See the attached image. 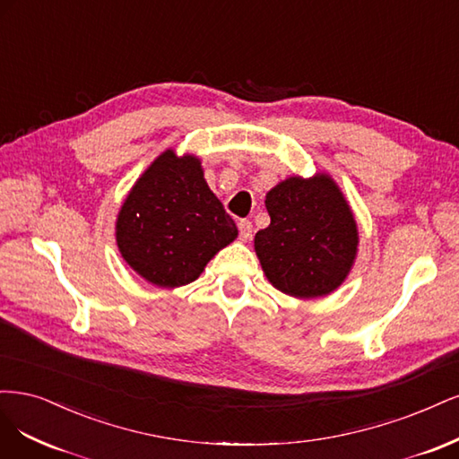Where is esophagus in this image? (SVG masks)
Masks as SVG:
<instances>
[{"instance_id":"esophagus-1","label":"esophagus","mask_w":459,"mask_h":459,"mask_svg":"<svg viewBox=\"0 0 459 459\" xmlns=\"http://www.w3.org/2000/svg\"><path fill=\"white\" fill-rule=\"evenodd\" d=\"M238 230H240V240H249L251 238V232H254V225H251V221L242 219L238 221Z\"/></svg>"}]
</instances>
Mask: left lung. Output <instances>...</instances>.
<instances>
[{"label": "left lung", "instance_id": "obj_1", "mask_svg": "<svg viewBox=\"0 0 459 459\" xmlns=\"http://www.w3.org/2000/svg\"><path fill=\"white\" fill-rule=\"evenodd\" d=\"M271 225L255 234V254L269 282L299 299L343 284L357 257V221L326 173L290 177L267 192Z\"/></svg>", "mask_w": 459, "mask_h": 459}]
</instances>
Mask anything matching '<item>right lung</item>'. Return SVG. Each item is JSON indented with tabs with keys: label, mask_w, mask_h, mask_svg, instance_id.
<instances>
[{
	"label": "right lung",
	"mask_w": 459,
	"mask_h": 459,
	"mask_svg": "<svg viewBox=\"0 0 459 459\" xmlns=\"http://www.w3.org/2000/svg\"><path fill=\"white\" fill-rule=\"evenodd\" d=\"M236 236L232 217L204 179L192 154L161 152L133 185L116 221V242L146 282L179 288L195 282Z\"/></svg>",
	"instance_id": "obj_1"
}]
</instances>
